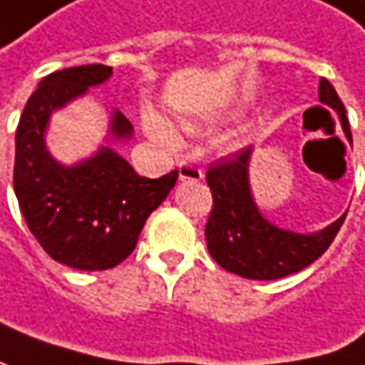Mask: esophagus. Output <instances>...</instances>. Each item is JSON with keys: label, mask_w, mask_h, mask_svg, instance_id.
Returning <instances> with one entry per match:
<instances>
[{"label": "esophagus", "mask_w": 365, "mask_h": 365, "mask_svg": "<svg viewBox=\"0 0 365 365\" xmlns=\"http://www.w3.org/2000/svg\"><path fill=\"white\" fill-rule=\"evenodd\" d=\"M178 173H180V180H182V182H185V180L200 182V180H202V169L196 167V165H192V163H180Z\"/></svg>", "instance_id": "obj_1"}]
</instances>
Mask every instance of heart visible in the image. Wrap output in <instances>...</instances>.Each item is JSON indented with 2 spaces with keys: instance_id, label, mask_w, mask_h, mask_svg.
Returning <instances> with one entry per match:
<instances>
[{
  "instance_id": "obj_1",
  "label": "heart",
  "mask_w": 365,
  "mask_h": 365,
  "mask_svg": "<svg viewBox=\"0 0 365 365\" xmlns=\"http://www.w3.org/2000/svg\"><path fill=\"white\" fill-rule=\"evenodd\" d=\"M142 128H144L146 136L153 140V142H157L163 148H173V146L180 144L178 130L167 119L163 118L161 113H157L150 107H146L142 111ZM185 128H194V123H185Z\"/></svg>"
}]
</instances>
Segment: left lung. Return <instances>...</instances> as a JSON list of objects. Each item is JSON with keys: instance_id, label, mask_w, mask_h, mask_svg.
Masks as SVG:
<instances>
[{"instance_id": "obj_1", "label": "left lung", "mask_w": 365, "mask_h": 365, "mask_svg": "<svg viewBox=\"0 0 365 365\" xmlns=\"http://www.w3.org/2000/svg\"><path fill=\"white\" fill-rule=\"evenodd\" d=\"M318 98L339 115L341 128L351 142L345 105L327 78L320 80ZM252 148H246L208 167L206 183L212 192V210L204 235L208 252L219 267L244 279L272 281L318 260L332 244L347 212L314 233H297L270 223L252 194Z\"/></svg>"}]
</instances>
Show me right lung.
Wrapping results in <instances>:
<instances>
[{
	"label": "right lung",
	"instance_id": "obj_1",
	"mask_svg": "<svg viewBox=\"0 0 365 365\" xmlns=\"http://www.w3.org/2000/svg\"><path fill=\"white\" fill-rule=\"evenodd\" d=\"M111 74L113 68L91 63L45 76L16 130L14 192L26 225L55 262L78 270H107L123 262L138 244L148 215L178 182V171L159 180L140 178L109 146L134 134L118 109L109 118L107 142L88 159L63 165L49 153L45 134L53 111Z\"/></svg>",
	"mask_w": 365,
	"mask_h": 365
}]
</instances>
